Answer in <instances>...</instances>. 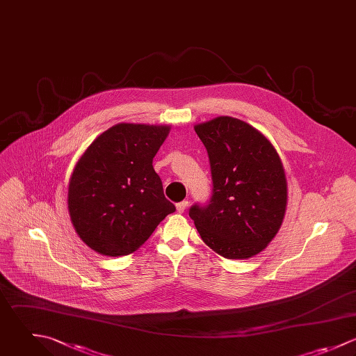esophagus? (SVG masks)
Returning a JSON list of instances; mask_svg holds the SVG:
<instances>
[{"mask_svg":"<svg viewBox=\"0 0 356 356\" xmlns=\"http://www.w3.org/2000/svg\"><path fill=\"white\" fill-rule=\"evenodd\" d=\"M187 205H188V201H181L176 205V209L179 213H183L186 209H187Z\"/></svg>","mask_w":356,"mask_h":356,"instance_id":"1","label":"esophagus"}]
</instances>
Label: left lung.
<instances>
[{
	"mask_svg": "<svg viewBox=\"0 0 356 356\" xmlns=\"http://www.w3.org/2000/svg\"><path fill=\"white\" fill-rule=\"evenodd\" d=\"M207 148L212 195L188 215L202 241L227 259H247L277 234L287 205V180L270 141L248 123L219 116L197 124Z\"/></svg>",
	"mask_w": 356,
	"mask_h": 356,
	"instance_id": "8db88e82",
	"label": "left lung"
}]
</instances>
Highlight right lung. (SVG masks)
I'll list each match as a JSON object with an SVG mask.
<instances>
[{"label": "right lung", "mask_w": 356, "mask_h": 356, "mask_svg": "<svg viewBox=\"0 0 356 356\" xmlns=\"http://www.w3.org/2000/svg\"><path fill=\"white\" fill-rule=\"evenodd\" d=\"M169 130L119 123L98 136L76 163L67 208L76 233L91 250L129 255L176 211L152 166Z\"/></svg>", "instance_id": "obj_1"}]
</instances>
